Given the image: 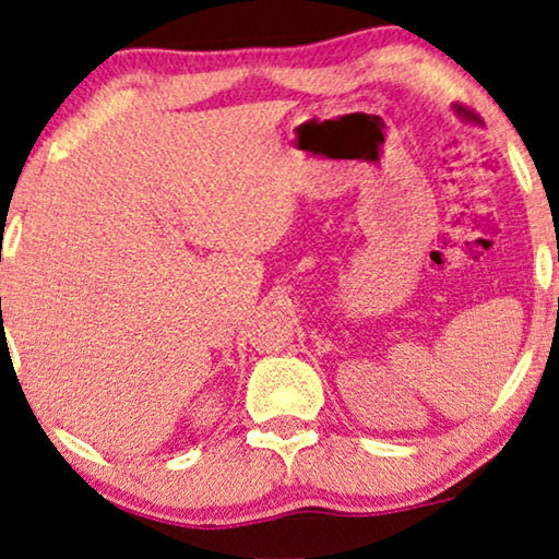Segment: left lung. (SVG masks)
Wrapping results in <instances>:
<instances>
[{
	"label": "left lung",
	"mask_w": 559,
	"mask_h": 559,
	"mask_svg": "<svg viewBox=\"0 0 559 559\" xmlns=\"http://www.w3.org/2000/svg\"><path fill=\"white\" fill-rule=\"evenodd\" d=\"M455 111H457V115L463 117V119H467V122H478V117H475L473 111H467V109H463V107H455Z\"/></svg>",
	"instance_id": "8db88e82"
}]
</instances>
